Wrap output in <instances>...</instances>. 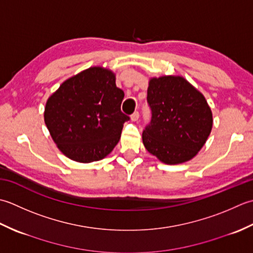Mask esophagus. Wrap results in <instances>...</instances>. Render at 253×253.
Returning a JSON list of instances; mask_svg holds the SVG:
<instances>
[{
    "label": "esophagus",
    "instance_id": "34e87169",
    "mask_svg": "<svg viewBox=\"0 0 253 253\" xmlns=\"http://www.w3.org/2000/svg\"><path fill=\"white\" fill-rule=\"evenodd\" d=\"M138 118H140V113H138V111H135V112L132 113V116H131V120L132 121H134V122L137 121Z\"/></svg>",
    "mask_w": 253,
    "mask_h": 253
}]
</instances>
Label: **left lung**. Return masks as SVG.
I'll use <instances>...</instances> for the list:
<instances>
[{"label":"left lung","instance_id":"obj_1","mask_svg":"<svg viewBox=\"0 0 253 253\" xmlns=\"http://www.w3.org/2000/svg\"><path fill=\"white\" fill-rule=\"evenodd\" d=\"M152 119L143 131V144L168 165L192 159L212 130L213 117L204 96L181 76L154 77L147 88Z\"/></svg>","mask_w":253,"mask_h":253}]
</instances>
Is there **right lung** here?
Segmentation results:
<instances>
[{
	"label": "right lung",
	"mask_w": 253,
	"mask_h": 253,
	"mask_svg": "<svg viewBox=\"0 0 253 253\" xmlns=\"http://www.w3.org/2000/svg\"><path fill=\"white\" fill-rule=\"evenodd\" d=\"M125 92L110 70L94 66L62 83L49 97L44 123L60 151L72 161L105 158L118 144L123 123Z\"/></svg>",
	"instance_id": "1"
}]
</instances>
